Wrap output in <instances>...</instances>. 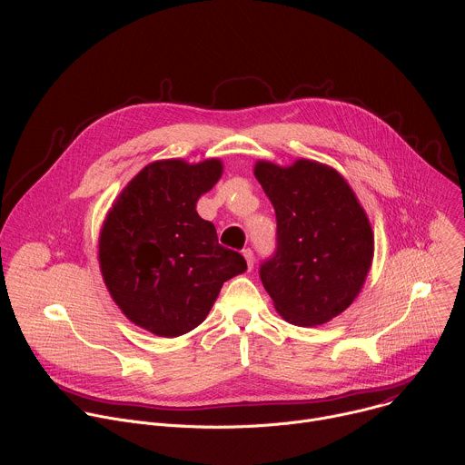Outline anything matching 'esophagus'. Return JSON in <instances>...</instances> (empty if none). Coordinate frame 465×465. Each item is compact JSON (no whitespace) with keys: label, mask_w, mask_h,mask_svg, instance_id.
Returning <instances> with one entry per match:
<instances>
[{"label":"esophagus","mask_w":465,"mask_h":465,"mask_svg":"<svg viewBox=\"0 0 465 465\" xmlns=\"http://www.w3.org/2000/svg\"><path fill=\"white\" fill-rule=\"evenodd\" d=\"M242 255H244V259H246L248 271H252V269H253V261H255V257H253V252H252L250 248H244V250H242Z\"/></svg>","instance_id":"34e87169"}]
</instances>
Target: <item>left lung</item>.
<instances>
[{
	"label": "left lung",
	"mask_w": 465,
	"mask_h": 465,
	"mask_svg": "<svg viewBox=\"0 0 465 465\" xmlns=\"http://www.w3.org/2000/svg\"><path fill=\"white\" fill-rule=\"evenodd\" d=\"M253 174L276 212L278 246L259 269L287 322L320 325L359 296L373 259V232L350 183L333 167L257 162Z\"/></svg>",
	"instance_id": "left-lung-1"
}]
</instances>
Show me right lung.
<instances>
[{
  "label": "right lung",
  "instance_id": "right-lung-1",
  "mask_svg": "<svg viewBox=\"0 0 465 465\" xmlns=\"http://www.w3.org/2000/svg\"><path fill=\"white\" fill-rule=\"evenodd\" d=\"M223 174L217 158L160 160L132 178L99 235V264L112 300L136 325L165 339L201 325L224 282L246 271L239 252L219 244L196 201Z\"/></svg>",
  "mask_w": 465,
  "mask_h": 465
}]
</instances>
